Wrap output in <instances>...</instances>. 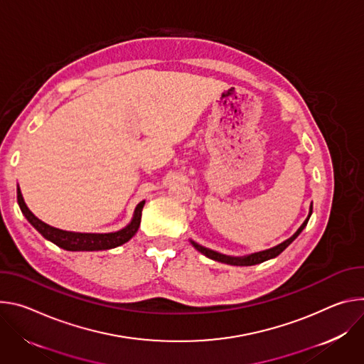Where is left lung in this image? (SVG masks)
Here are the masks:
<instances>
[{
	"instance_id": "left-lung-1",
	"label": "left lung",
	"mask_w": 364,
	"mask_h": 364,
	"mask_svg": "<svg viewBox=\"0 0 364 364\" xmlns=\"http://www.w3.org/2000/svg\"><path fill=\"white\" fill-rule=\"evenodd\" d=\"M311 214H312V205H311V210H309V215H308V218L304 221V224L298 228V231H296L291 238H288L287 241H284V243H280L279 246H276V247H273V249H269V250H263V252L250 255V256H247V257H230V256H224V255H220V253H217V252H213V250H210V249H205V247H203V246H199L198 243H195V241H192V246H193L198 252L205 255L207 257H210V259H213V260H217V262H221V263L234 264V266H253V264H259V263H263V262H266V260H269V259H273V257L279 256L282 252H284V250L292 243V241L301 234V231L306 227Z\"/></svg>"
}]
</instances>
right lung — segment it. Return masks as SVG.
<instances>
[{
    "mask_svg": "<svg viewBox=\"0 0 364 364\" xmlns=\"http://www.w3.org/2000/svg\"><path fill=\"white\" fill-rule=\"evenodd\" d=\"M17 200L24 217L40 234H42L45 238H48L49 241H52V243H55L56 246L69 252L108 250V249H114L117 246L127 243L140 227L141 210L144 205V200H141V203L136 207L133 221L123 230H119L117 232H108V234H87V232H69V231L58 230L36 218L24 204V199L18 186H17Z\"/></svg>",
    "mask_w": 364,
    "mask_h": 364,
    "instance_id": "add662e5",
    "label": "right lung"
}]
</instances>
